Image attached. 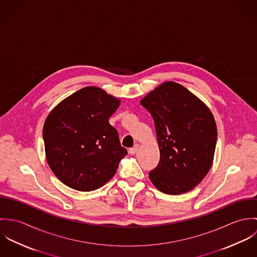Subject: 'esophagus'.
<instances>
[{
  "label": "esophagus",
  "mask_w": 257,
  "mask_h": 257,
  "mask_svg": "<svg viewBox=\"0 0 257 257\" xmlns=\"http://www.w3.org/2000/svg\"><path fill=\"white\" fill-rule=\"evenodd\" d=\"M139 148H140V146H139V145H136L135 147H132V148L130 149V153H131V154H133V155H135L136 153H138Z\"/></svg>",
  "instance_id": "obj_1"
}]
</instances>
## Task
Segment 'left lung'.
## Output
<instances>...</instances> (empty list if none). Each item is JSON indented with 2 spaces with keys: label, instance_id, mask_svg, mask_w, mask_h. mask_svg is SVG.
<instances>
[{
  "label": "left lung",
  "instance_id": "left-lung-1",
  "mask_svg": "<svg viewBox=\"0 0 257 257\" xmlns=\"http://www.w3.org/2000/svg\"><path fill=\"white\" fill-rule=\"evenodd\" d=\"M154 119L160 160L149 179L162 193L194 189L210 171L217 144L212 111L182 85L166 81L141 101Z\"/></svg>",
  "mask_w": 257,
  "mask_h": 257
}]
</instances>
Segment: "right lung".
<instances>
[{"mask_svg": "<svg viewBox=\"0 0 257 257\" xmlns=\"http://www.w3.org/2000/svg\"><path fill=\"white\" fill-rule=\"evenodd\" d=\"M120 100L96 86L62 100L43 125L45 157L54 175L66 186L89 192L104 186L127 151L109 122Z\"/></svg>", "mask_w": 257, "mask_h": 257, "instance_id": "right-lung-1", "label": "right lung"}]
</instances>
